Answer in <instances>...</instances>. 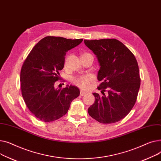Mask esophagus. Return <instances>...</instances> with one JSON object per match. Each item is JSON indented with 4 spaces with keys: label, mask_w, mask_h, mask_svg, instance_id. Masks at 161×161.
I'll return each instance as SVG.
<instances>
[{
    "label": "esophagus",
    "mask_w": 161,
    "mask_h": 161,
    "mask_svg": "<svg viewBox=\"0 0 161 161\" xmlns=\"http://www.w3.org/2000/svg\"><path fill=\"white\" fill-rule=\"evenodd\" d=\"M86 92H85V91H84V90H80V95L81 96H85L86 94Z\"/></svg>",
    "instance_id": "obj_1"
}]
</instances>
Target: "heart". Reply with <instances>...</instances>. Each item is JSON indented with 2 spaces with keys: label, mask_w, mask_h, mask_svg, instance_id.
Here are the masks:
<instances>
[{
  "label": "heart",
  "mask_w": 161,
  "mask_h": 161,
  "mask_svg": "<svg viewBox=\"0 0 161 161\" xmlns=\"http://www.w3.org/2000/svg\"><path fill=\"white\" fill-rule=\"evenodd\" d=\"M87 54H90L86 53L82 54L81 56L87 55ZM68 58V56H67L65 57V62H64L65 64H66V63H67ZM93 80H94V76L92 74H86V75H80V76L75 77H73L72 79V81L75 85H77V86H79L81 88H84V89L87 88L89 86V84L91 82H92Z\"/></svg>",
  "instance_id": "obj_1"
}]
</instances>
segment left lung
Returning a JSON list of instances; mask_svg holds the SVG:
<instances>
[{"label": "left lung", "instance_id": "left-lung-1", "mask_svg": "<svg viewBox=\"0 0 161 161\" xmlns=\"http://www.w3.org/2000/svg\"><path fill=\"white\" fill-rule=\"evenodd\" d=\"M97 56L100 64L95 102L88 109L89 115L101 124H113L124 118L136 103L140 86L138 65L135 55L116 39L84 40ZM109 95L106 97L104 92Z\"/></svg>", "mask_w": 161, "mask_h": 161}]
</instances>
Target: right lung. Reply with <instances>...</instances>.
Segmentation results:
<instances>
[{
	"label": "right lung",
	"instance_id": "add662e5",
	"mask_svg": "<svg viewBox=\"0 0 161 161\" xmlns=\"http://www.w3.org/2000/svg\"><path fill=\"white\" fill-rule=\"evenodd\" d=\"M82 40L47 36L24 61L20 75L22 96L28 108L38 119L49 122L62 118L71 101L79 96L77 87L56 89L55 82L61 79L59 71L64 68L66 52Z\"/></svg>",
	"mask_w": 161,
	"mask_h": 161
}]
</instances>
